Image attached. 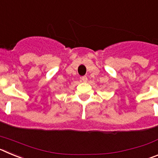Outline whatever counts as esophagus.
Masks as SVG:
<instances>
[{
	"label": "esophagus",
	"instance_id": "obj_1",
	"mask_svg": "<svg viewBox=\"0 0 158 158\" xmlns=\"http://www.w3.org/2000/svg\"><path fill=\"white\" fill-rule=\"evenodd\" d=\"M81 80L83 81L84 82H87V81H88V78H87V77H86V76L81 77Z\"/></svg>",
	"mask_w": 158,
	"mask_h": 158
}]
</instances>
